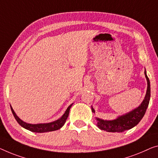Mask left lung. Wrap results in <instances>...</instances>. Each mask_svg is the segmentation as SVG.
Instances as JSON below:
<instances>
[{
	"label": "left lung",
	"mask_w": 158,
	"mask_h": 158,
	"mask_svg": "<svg viewBox=\"0 0 158 158\" xmlns=\"http://www.w3.org/2000/svg\"><path fill=\"white\" fill-rule=\"evenodd\" d=\"M145 76L147 80V91L145 98L139 106L135 108L126 114L118 116L114 120H103L99 118L95 117L97 121V126L101 130L106 131L107 132H118L121 133L125 131L129 130L135 126L143 118L146 111V109L149 104L150 98V80L147 76L146 71L145 70ZM91 111L95 114V110L91 106Z\"/></svg>",
	"instance_id": "1"
}]
</instances>
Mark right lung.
<instances>
[{
    "instance_id": "right-lung-1",
    "label": "right lung",
    "mask_w": 158,
    "mask_h": 158,
    "mask_svg": "<svg viewBox=\"0 0 158 158\" xmlns=\"http://www.w3.org/2000/svg\"><path fill=\"white\" fill-rule=\"evenodd\" d=\"M72 105L73 103H72L71 105H69L67 109V110H65L64 114H63L60 118L56 120V121L49 122V123H37V124L27 123L26 122H24L23 121H22V120H21L20 118L16 115L15 112L14 111V110L13 109L12 106H10V109L15 120L17 121L18 123L23 127V128L27 129V130L30 131L34 132V133H46V132H50V131L59 130V129H60L63 126H64V124L66 122V120H67L68 116H69V110L71 109Z\"/></svg>"
}]
</instances>
